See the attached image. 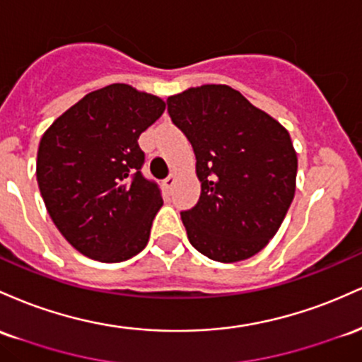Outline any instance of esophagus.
<instances>
[{
    "mask_svg": "<svg viewBox=\"0 0 362 362\" xmlns=\"http://www.w3.org/2000/svg\"><path fill=\"white\" fill-rule=\"evenodd\" d=\"M176 180H177L176 174H174V173L169 174V176L164 180V186H165V188H173L174 182H176Z\"/></svg>",
    "mask_w": 362,
    "mask_h": 362,
    "instance_id": "1",
    "label": "esophagus"
}]
</instances>
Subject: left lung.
Returning a JSON list of instances; mask_svg holds the SVG:
<instances>
[{"mask_svg": "<svg viewBox=\"0 0 362 362\" xmlns=\"http://www.w3.org/2000/svg\"><path fill=\"white\" fill-rule=\"evenodd\" d=\"M173 123L197 157L200 200L181 212L189 243L221 263L247 259L277 234L296 192L289 132L229 85L168 97Z\"/></svg>", "mask_w": 362, "mask_h": 362, "instance_id": "obj_1", "label": "left lung"}]
</instances>
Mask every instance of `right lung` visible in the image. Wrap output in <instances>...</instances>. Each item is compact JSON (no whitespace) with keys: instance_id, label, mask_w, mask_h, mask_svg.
Wrapping results in <instances>:
<instances>
[{"instance_id":"1","label":"right lung","mask_w":362,"mask_h":362,"mask_svg":"<svg viewBox=\"0 0 362 362\" xmlns=\"http://www.w3.org/2000/svg\"><path fill=\"white\" fill-rule=\"evenodd\" d=\"M164 111L160 97L112 83L73 104L40 138V194L63 238L85 257L119 263L147 246L164 202L140 173L138 138Z\"/></svg>"}]
</instances>
